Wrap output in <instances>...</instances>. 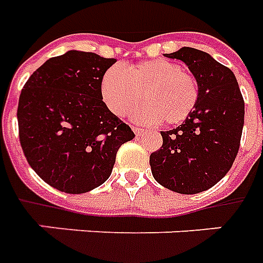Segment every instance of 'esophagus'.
<instances>
[{
	"label": "esophagus",
	"instance_id": "1",
	"mask_svg": "<svg viewBox=\"0 0 263 263\" xmlns=\"http://www.w3.org/2000/svg\"><path fill=\"white\" fill-rule=\"evenodd\" d=\"M133 132H135V135L137 136V137H140L141 135H144V130L141 127H133Z\"/></svg>",
	"mask_w": 263,
	"mask_h": 263
}]
</instances>
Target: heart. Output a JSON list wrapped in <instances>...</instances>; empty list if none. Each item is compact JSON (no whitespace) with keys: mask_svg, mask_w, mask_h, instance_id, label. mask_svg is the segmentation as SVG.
Here are the masks:
<instances>
[{"mask_svg":"<svg viewBox=\"0 0 263 263\" xmlns=\"http://www.w3.org/2000/svg\"><path fill=\"white\" fill-rule=\"evenodd\" d=\"M102 98L109 110L127 116L144 100L146 105L133 113L136 122L167 124L182 122L193 111L198 99V85L191 73L177 63L153 59L120 72L107 69L100 82Z\"/></svg>","mask_w":263,"mask_h":263,"instance_id":"heart-1","label":"heart"}]
</instances>
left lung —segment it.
<instances>
[{"label": "left lung", "instance_id": "1", "mask_svg": "<svg viewBox=\"0 0 263 263\" xmlns=\"http://www.w3.org/2000/svg\"><path fill=\"white\" fill-rule=\"evenodd\" d=\"M164 57L187 65L198 99L182 124L161 132L163 146L150 156L152 173L174 193L198 194L230 171L239 150L245 103L232 70L210 53L184 46Z\"/></svg>", "mask_w": 263, "mask_h": 263}]
</instances>
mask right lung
I'll list each match as a JSON object with an SVG mask.
<instances>
[{
    "mask_svg": "<svg viewBox=\"0 0 263 263\" xmlns=\"http://www.w3.org/2000/svg\"><path fill=\"white\" fill-rule=\"evenodd\" d=\"M116 59L68 51L39 66L18 103L28 163L49 185L83 194L110 177L116 153L135 133L103 102L100 82Z\"/></svg>",
    "mask_w": 263,
    "mask_h": 263,
    "instance_id": "right-lung-1",
    "label": "right lung"
}]
</instances>
